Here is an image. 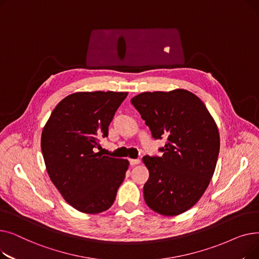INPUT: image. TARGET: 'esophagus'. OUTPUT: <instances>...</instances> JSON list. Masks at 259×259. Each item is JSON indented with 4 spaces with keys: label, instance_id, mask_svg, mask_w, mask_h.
<instances>
[{
    "label": "esophagus",
    "instance_id": "esophagus-1",
    "mask_svg": "<svg viewBox=\"0 0 259 259\" xmlns=\"http://www.w3.org/2000/svg\"><path fill=\"white\" fill-rule=\"evenodd\" d=\"M129 162H130V165L131 166H135V165H139L140 162H141V160L138 158V159H133V158H129Z\"/></svg>",
    "mask_w": 259,
    "mask_h": 259
}]
</instances>
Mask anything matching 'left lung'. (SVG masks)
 I'll use <instances>...</instances> for the list:
<instances>
[{"mask_svg": "<svg viewBox=\"0 0 259 259\" xmlns=\"http://www.w3.org/2000/svg\"><path fill=\"white\" fill-rule=\"evenodd\" d=\"M155 140L167 139L161 156L143 157L149 170L144 186L147 206L175 216L192 208L205 193L220 153V133L207 107L184 89L143 92L131 100Z\"/></svg>", "mask_w": 259, "mask_h": 259, "instance_id": "left-lung-1", "label": "left lung"}]
</instances>
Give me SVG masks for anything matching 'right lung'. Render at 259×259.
Returning <instances> with one entry per match:
<instances>
[{
	"mask_svg": "<svg viewBox=\"0 0 259 259\" xmlns=\"http://www.w3.org/2000/svg\"><path fill=\"white\" fill-rule=\"evenodd\" d=\"M128 92H75L63 99L40 138L46 169L64 199L79 212L110 208L129 161L97 151Z\"/></svg>",
	"mask_w": 259,
	"mask_h": 259,
	"instance_id": "obj_1",
	"label": "right lung"
}]
</instances>
